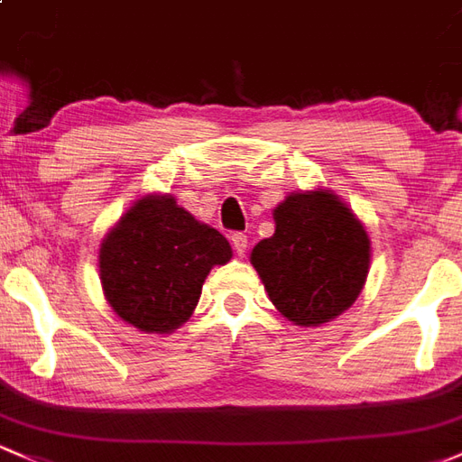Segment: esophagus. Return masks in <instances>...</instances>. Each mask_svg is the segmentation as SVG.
I'll return each mask as SVG.
<instances>
[{"label": "esophagus", "mask_w": 462, "mask_h": 462, "mask_svg": "<svg viewBox=\"0 0 462 462\" xmlns=\"http://www.w3.org/2000/svg\"><path fill=\"white\" fill-rule=\"evenodd\" d=\"M231 242H233V249H236V253L240 257L249 251V236H246V233H233Z\"/></svg>", "instance_id": "esophagus-1"}]
</instances>
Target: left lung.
I'll return each instance as SVG.
<instances>
[{
	"label": "left lung",
	"mask_w": 462,
	"mask_h": 462,
	"mask_svg": "<svg viewBox=\"0 0 462 462\" xmlns=\"http://www.w3.org/2000/svg\"><path fill=\"white\" fill-rule=\"evenodd\" d=\"M275 233L251 253L275 309L297 326H319L356 300L370 266V240L339 198L292 193L275 213Z\"/></svg>",
	"instance_id": "1"
}]
</instances>
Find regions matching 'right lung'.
<instances>
[{
	"label": "right lung",
	"instance_id": "add662e5",
	"mask_svg": "<svg viewBox=\"0 0 462 462\" xmlns=\"http://www.w3.org/2000/svg\"><path fill=\"white\" fill-rule=\"evenodd\" d=\"M231 260L220 231L170 196L145 198L103 240L98 266L118 317L145 332H171L200 300L211 266Z\"/></svg>",
	"mask_w": 462,
	"mask_h": 462
}]
</instances>
